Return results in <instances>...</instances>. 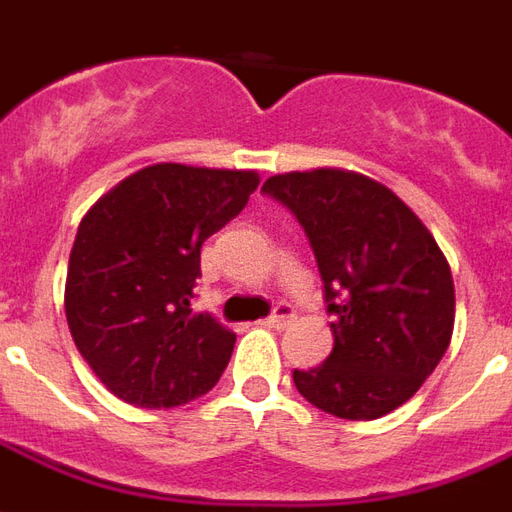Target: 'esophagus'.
<instances>
[{"label": "esophagus", "instance_id": "1", "mask_svg": "<svg viewBox=\"0 0 512 512\" xmlns=\"http://www.w3.org/2000/svg\"><path fill=\"white\" fill-rule=\"evenodd\" d=\"M297 318V313H294V307L288 305H278L275 307V313L264 321V324L270 326V329H286V326H291V321Z\"/></svg>", "mask_w": 512, "mask_h": 512}]
</instances>
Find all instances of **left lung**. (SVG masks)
<instances>
[{"label":"left lung","mask_w":512,"mask_h":512,"mask_svg":"<svg viewBox=\"0 0 512 512\" xmlns=\"http://www.w3.org/2000/svg\"><path fill=\"white\" fill-rule=\"evenodd\" d=\"M261 191L297 215L334 318L324 364L294 370L299 394L348 421L405 405L448 351L456 315L432 232L391 188L348 169L272 175Z\"/></svg>","instance_id":"1"}]
</instances>
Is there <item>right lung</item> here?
<instances>
[{"instance_id": "obj_1", "label": "right lung", "mask_w": 512, "mask_h": 512, "mask_svg": "<svg viewBox=\"0 0 512 512\" xmlns=\"http://www.w3.org/2000/svg\"><path fill=\"white\" fill-rule=\"evenodd\" d=\"M256 186L253 169L169 161L124 178L83 215L64 310L80 356L118 399L178 407L218 383L237 337L191 310L199 251Z\"/></svg>"}]
</instances>
